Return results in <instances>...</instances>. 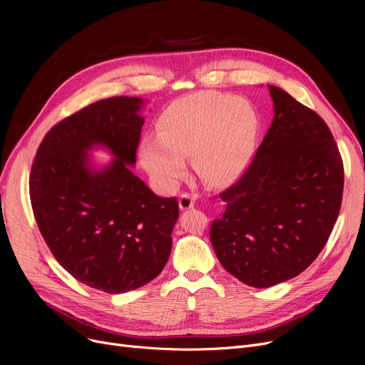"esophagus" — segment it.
<instances>
[{
  "mask_svg": "<svg viewBox=\"0 0 365 365\" xmlns=\"http://www.w3.org/2000/svg\"><path fill=\"white\" fill-rule=\"evenodd\" d=\"M197 201V195L195 194H182L180 198H179V207L180 210H189L192 208L194 204Z\"/></svg>",
  "mask_w": 365,
  "mask_h": 365,
  "instance_id": "1",
  "label": "esophagus"
}]
</instances>
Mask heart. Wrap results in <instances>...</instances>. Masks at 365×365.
Returning <instances> with one entry per match:
<instances>
[{
	"label": "heart",
	"mask_w": 365,
	"mask_h": 365,
	"mask_svg": "<svg viewBox=\"0 0 365 365\" xmlns=\"http://www.w3.org/2000/svg\"><path fill=\"white\" fill-rule=\"evenodd\" d=\"M253 131L255 112L248 103L215 91L189 94L163 112L158 136L142 140L140 163L165 189L183 178L187 155L204 180L225 183L242 168Z\"/></svg>",
	"instance_id": "heart-1"
}]
</instances>
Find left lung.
I'll return each instance as SVG.
<instances>
[{
  "label": "left lung",
  "mask_w": 365,
  "mask_h": 365,
  "mask_svg": "<svg viewBox=\"0 0 365 365\" xmlns=\"http://www.w3.org/2000/svg\"><path fill=\"white\" fill-rule=\"evenodd\" d=\"M274 121L210 227L215 253L241 282L266 289L302 274L327 242L343 194V163L329 125L279 87Z\"/></svg>",
  "instance_id": "8db88e82"
}]
</instances>
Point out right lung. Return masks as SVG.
Wrapping results in <instances>:
<instances>
[{
    "label": "right lung",
    "mask_w": 365,
    "mask_h": 365,
    "mask_svg": "<svg viewBox=\"0 0 365 365\" xmlns=\"http://www.w3.org/2000/svg\"><path fill=\"white\" fill-rule=\"evenodd\" d=\"M139 98L115 96L57 123L44 136L29 176L34 216L50 252L83 284L110 294L136 290L161 274L179 219L176 198H161L133 175L145 118ZM113 161L94 168L88 150Z\"/></svg>",
    "instance_id": "add662e5"
}]
</instances>
